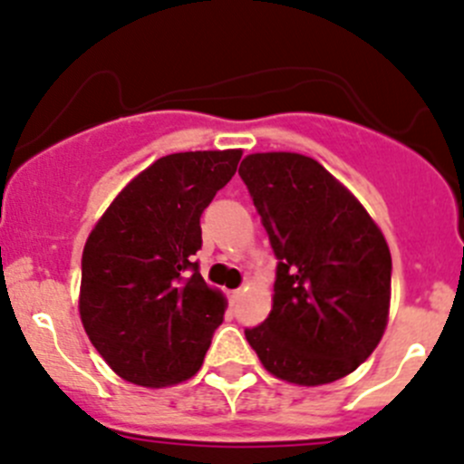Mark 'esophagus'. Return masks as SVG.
Returning a JSON list of instances; mask_svg holds the SVG:
<instances>
[{"label":"esophagus","mask_w":464,"mask_h":464,"mask_svg":"<svg viewBox=\"0 0 464 464\" xmlns=\"http://www.w3.org/2000/svg\"><path fill=\"white\" fill-rule=\"evenodd\" d=\"M242 296V290H233L231 292V301H237Z\"/></svg>","instance_id":"34e87169"}]
</instances>
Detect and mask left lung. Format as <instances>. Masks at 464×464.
Wrapping results in <instances>:
<instances>
[{
  "mask_svg": "<svg viewBox=\"0 0 464 464\" xmlns=\"http://www.w3.org/2000/svg\"><path fill=\"white\" fill-rule=\"evenodd\" d=\"M276 256L269 317L245 328L265 370L296 385L352 374L383 337L392 258L381 228L317 160L274 151L237 169Z\"/></svg>",
  "mask_w": 464,
  "mask_h": 464,
  "instance_id": "1",
  "label": "left lung"
}]
</instances>
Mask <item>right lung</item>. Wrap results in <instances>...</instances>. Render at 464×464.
Segmentation results:
<instances>
[{"label":"right lung","instance_id":"add662e5","mask_svg":"<svg viewBox=\"0 0 464 464\" xmlns=\"http://www.w3.org/2000/svg\"><path fill=\"white\" fill-rule=\"evenodd\" d=\"M242 151L169 154L138 174L90 233L81 258V322L111 370L145 388L199 372L224 296L195 254L201 213Z\"/></svg>","mask_w":464,"mask_h":464}]
</instances>
